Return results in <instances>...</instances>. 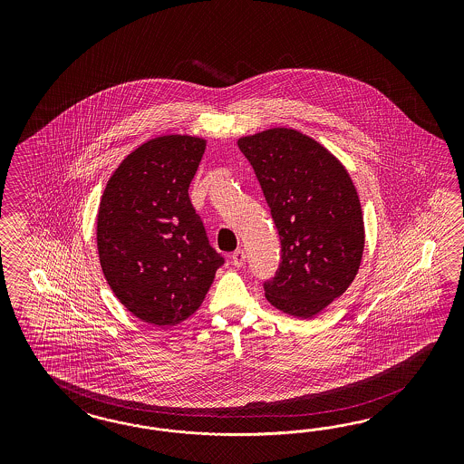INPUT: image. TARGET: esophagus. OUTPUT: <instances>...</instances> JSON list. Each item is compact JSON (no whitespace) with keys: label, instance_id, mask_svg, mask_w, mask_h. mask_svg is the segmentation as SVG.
Wrapping results in <instances>:
<instances>
[{"label":"esophagus","instance_id":"obj_1","mask_svg":"<svg viewBox=\"0 0 464 464\" xmlns=\"http://www.w3.org/2000/svg\"><path fill=\"white\" fill-rule=\"evenodd\" d=\"M245 252L243 250H237V252L231 255V264L235 266V267H243V264H245Z\"/></svg>","mask_w":464,"mask_h":464}]
</instances>
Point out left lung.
I'll list each match as a JSON object with an SVG mask.
<instances>
[{
    "mask_svg": "<svg viewBox=\"0 0 464 464\" xmlns=\"http://www.w3.org/2000/svg\"><path fill=\"white\" fill-rule=\"evenodd\" d=\"M281 238V266L266 282L274 308L313 318L351 285L364 253V218L349 171L324 144L291 127L238 140Z\"/></svg>",
    "mask_w": 464,
    "mask_h": 464,
    "instance_id": "obj_1",
    "label": "left lung"
}]
</instances>
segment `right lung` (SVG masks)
<instances>
[{
  "label": "right lung",
  "mask_w": 464,
  "mask_h": 464,
  "mask_svg": "<svg viewBox=\"0 0 464 464\" xmlns=\"http://www.w3.org/2000/svg\"><path fill=\"white\" fill-rule=\"evenodd\" d=\"M206 144L187 134L146 140L115 169L100 200V267L144 324L171 326L194 314L225 262L188 197Z\"/></svg>",
  "instance_id": "add662e5"
}]
</instances>
